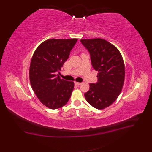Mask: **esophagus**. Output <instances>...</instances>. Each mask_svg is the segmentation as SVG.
<instances>
[{
	"label": "esophagus",
	"instance_id": "1",
	"mask_svg": "<svg viewBox=\"0 0 152 152\" xmlns=\"http://www.w3.org/2000/svg\"><path fill=\"white\" fill-rule=\"evenodd\" d=\"M75 84L77 85V86H80L82 84L81 82H75Z\"/></svg>",
	"mask_w": 152,
	"mask_h": 152
}]
</instances>
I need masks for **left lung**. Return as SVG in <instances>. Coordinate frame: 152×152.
Returning <instances> with one entry per match:
<instances>
[{"mask_svg":"<svg viewBox=\"0 0 152 152\" xmlns=\"http://www.w3.org/2000/svg\"><path fill=\"white\" fill-rule=\"evenodd\" d=\"M90 53L92 66L98 71V82L90 84L84 94L91 106L102 110L111 105L120 94L125 79V66L117 48L103 39H82Z\"/></svg>","mask_w":152,"mask_h":152,"instance_id":"1","label":"left lung"}]
</instances>
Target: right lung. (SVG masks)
Masks as SVG:
<instances>
[{"label": "right lung", "instance_id": "1", "mask_svg": "<svg viewBox=\"0 0 152 152\" xmlns=\"http://www.w3.org/2000/svg\"><path fill=\"white\" fill-rule=\"evenodd\" d=\"M77 39H51L41 43L32 56L29 77L37 97L45 107L59 108L65 105L74 88V82L61 79V70Z\"/></svg>", "mask_w": 152, "mask_h": 152}]
</instances>
